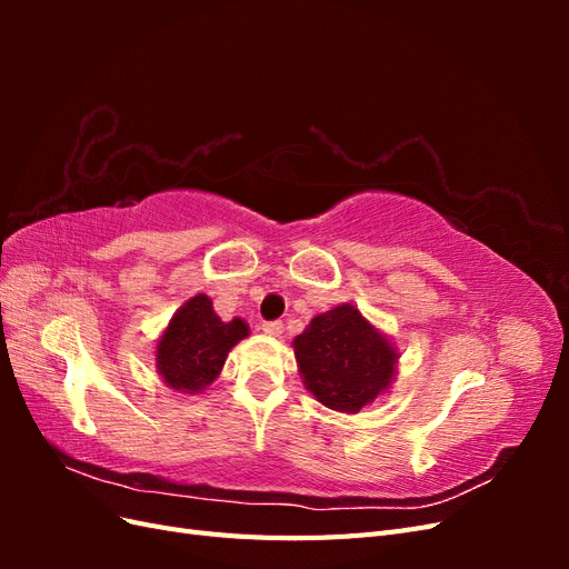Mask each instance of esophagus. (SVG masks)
Returning a JSON list of instances; mask_svg holds the SVG:
<instances>
[{
    "instance_id": "esophagus-1",
    "label": "esophagus",
    "mask_w": 569,
    "mask_h": 569,
    "mask_svg": "<svg viewBox=\"0 0 569 569\" xmlns=\"http://www.w3.org/2000/svg\"><path fill=\"white\" fill-rule=\"evenodd\" d=\"M282 322L280 320H272V322H263V332L270 335V337H280L282 335Z\"/></svg>"
}]
</instances>
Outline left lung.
Wrapping results in <instances>:
<instances>
[{"instance_id": "left-lung-1", "label": "left lung", "mask_w": 569, "mask_h": 569, "mask_svg": "<svg viewBox=\"0 0 569 569\" xmlns=\"http://www.w3.org/2000/svg\"><path fill=\"white\" fill-rule=\"evenodd\" d=\"M303 387L325 408L358 412L391 389L399 351L353 303L318 313L291 341Z\"/></svg>"}]
</instances>
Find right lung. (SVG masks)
<instances>
[{
	"mask_svg": "<svg viewBox=\"0 0 569 569\" xmlns=\"http://www.w3.org/2000/svg\"><path fill=\"white\" fill-rule=\"evenodd\" d=\"M249 337L242 318L222 322L206 295L187 299L157 341V372L168 389L201 393L226 366L228 353Z\"/></svg>",
	"mask_w": 569,
	"mask_h": 569,
	"instance_id": "obj_1",
	"label": "right lung"
}]
</instances>
